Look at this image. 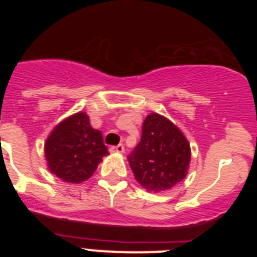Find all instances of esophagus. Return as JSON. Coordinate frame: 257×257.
<instances>
[{"instance_id": "1", "label": "esophagus", "mask_w": 257, "mask_h": 257, "mask_svg": "<svg viewBox=\"0 0 257 257\" xmlns=\"http://www.w3.org/2000/svg\"><path fill=\"white\" fill-rule=\"evenodd\" d=\"M109 152H110V153H123L124 147L122 144L115 145V147H110V148H109Z\"/></svg>"}]
</instances>
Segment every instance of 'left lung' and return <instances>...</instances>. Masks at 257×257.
Wrapping results in <instances>:
<instances>
[{
	"mask_svg": "<svg viewBox=\"0 0 257 257\" xmlns=\"http://www.w3.org/2000/svg\"><path fill=\"white\" fill-rule=\"evenodd\" d=\"M136 181L149 192L171 189L188 174L190 145L178 126L157 113L147 115L140 143L128 156Z\"/></svg>",
	"mask_w": 257,
	"mask_h": 257,
	"instance_id": "left-lung-1",
	"label": "left lung"
}]
</instances>
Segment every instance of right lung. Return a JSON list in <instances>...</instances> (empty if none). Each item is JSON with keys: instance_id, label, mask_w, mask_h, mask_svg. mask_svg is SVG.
Returning <instances> with one entry per match:
<instances>
[{"instance_id": "right-lung-1", "label": "right lung", "mask_w": 257, "mask_h": 257, "mask_svg": "<svg viewBox=\"0 0 257 257\" xmlns=\"http://www.w3.org/2000/svg\"><path fill=\"white\" fill-rule=\"evenodd\" d=\"M108 154L101 133L92 128L85 112L61 121L45 143L49 170L65 183L79 184L91 178Z\"/></svg>"}]
</instances>
